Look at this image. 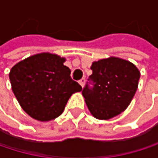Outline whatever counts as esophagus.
Segmentation results:
<instances>
[{
  "instance_id": "obj_1",
  "label": "esophagus",
  "mask_w": 158,
  "mask_h": 158,
  "mask_svg": "<svg viewBox=\"0 0 158 158\" xmlns=\"http://www.w3.org/2000/svg\"><path fill=\"white\" fill-rule=\"evenodd\" d=\"M79 83L80 84V86L83 88V87H84V85H85V79H84V78H82V79H80V80L79 81Z\"/></svg>"
}]
</instances>
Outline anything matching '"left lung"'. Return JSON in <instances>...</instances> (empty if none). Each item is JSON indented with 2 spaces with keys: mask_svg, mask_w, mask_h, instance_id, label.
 <instances>
[{
  "mask_svg": "<svg viewBox=\"0 0 158 158\" xmlns=\"http://www.w3.org/2000/svg\"><path fill=\"white\" fill-rule=\"evenodd\" d=\"M92 74L82 89L90 113L99 120H109L125 110L133 100L140 71L130 61L115 56L94 61Z\"/></svg>",
  "mask_w": 158,
  "mask_h": 158,
  "instance_id": "left-lung-1",
  "label": "left lung"
}]
</instances>
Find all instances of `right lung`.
<instances>
[{
	"label": "right lung",
	"mask_w": 158,
	"mask_h": 158,
	"mask_svg": "<svg viewBox=\"0 0 158 158\" xmlns=\"http://www.w3.org/2000/svg\"><path fill=\"white\" fill-rule=\"evenodd\" d=\"M57 55L40 53L15 65L9 74L16 99L32 118L48 122L58 117L70 96L82 90Z\"/></svg>",
	"instance_id": "right-lung-1"
}]
</instances>
